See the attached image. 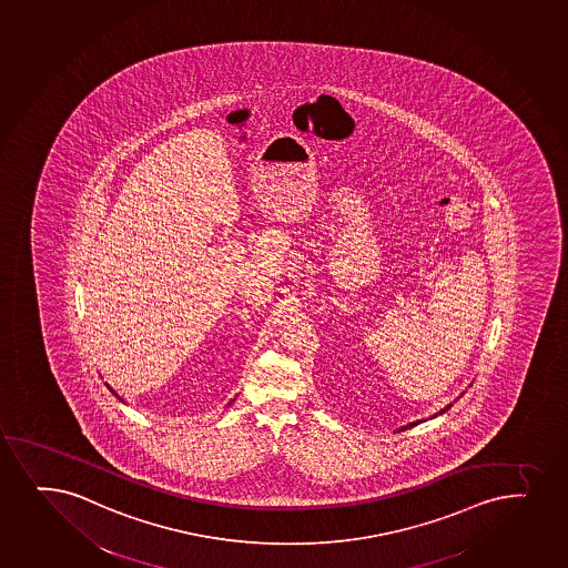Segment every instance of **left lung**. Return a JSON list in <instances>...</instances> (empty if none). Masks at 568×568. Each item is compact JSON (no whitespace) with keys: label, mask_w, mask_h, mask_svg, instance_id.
<instances>
[{"label":"left lung","mask_w":568,"mask_h":568,"mask_svg":"<svg viewBox=\"0 0 568 568\" xmlns=\"http://www.w3.org/2000/svg\"><path fill=\"white\" fill-rule=\"evenodd\" d=\"M450 405H453V404H449V405H447V407H444V409H442V412H439V413H436V415H434V417H437V415H444V413L447 412V409H450ZM434 417H430V418H434ZM420 423H424V420H415V423H409V424H407V426H402V428H399V430H407V428H413V426H417V424H420Z\"/></svg>","instance_id":"left-lung-1"}]
</instances>
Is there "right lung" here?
<instances>
[{"label": "right lung", "instance_id": "add662e5", "mask_svg": "<svg viewBox=\"0 0 568 568\" xmlns=\"http://www.w3.org/2000/svg\"><path fill=\"white\" fill-rule=\"evenodd\" d=\"M105 386H108V388H110V392H111V394H113V396H118V398H119L118 392L113 390V388H111V386L108 385V383H105ZM119 399H121V398H119ZM121 402H123V399H121Z\"/></svg>", "mask_w": 568, "mask_h": 568}]
</instances>
